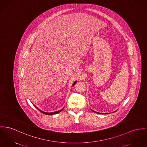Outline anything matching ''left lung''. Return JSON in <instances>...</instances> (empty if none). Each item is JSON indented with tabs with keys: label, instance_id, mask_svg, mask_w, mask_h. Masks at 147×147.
Here are the masks:
<instances>
[{
	"label": "left lung",
	"instance_id": "left-lung-1",
	"mask_svg": "<svg viewBox=\"0 0 147 147\" xmlns=\"http://www.w3.org/2000/svg\"><path fill=\"white\" fill-rule=\"evenodd\" d=\"M94 112H95V113H98V114H101V113H98V112H96V111H94V110H92ZM108 113H107V114Z\"/></svg>",
	"mask_w": 147,
	"mask_h": 147
}]
</instances>
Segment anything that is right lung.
<instances>
[{
    "instance_id": "add662e5",
    "label": "right lung",
    "mask_w": 147,
    "mask_h": 147,
    "mask_svg": "<svg viewBox=\"0 0 147 147\" xmlns=\"http://www.w3.org/2000/svg\"><path fill=\"white\" fill-rule=\"evenodd\" d=\"M76 82H77V81H75L74 82V84H73V85H72V86H74L76 84ZM36 108H37L38 110H39V111H40V112H42V113H43L44 114H46V115H54V114H57V113H59L60 111H61L62 110V109H63L64 108H62V109H61V110H59V111H54V112H52V113H47V112H45V111H42L41 110H40L38 108H37V107H36L34 105H33Z\"/></svg>"
}]
</instances>
